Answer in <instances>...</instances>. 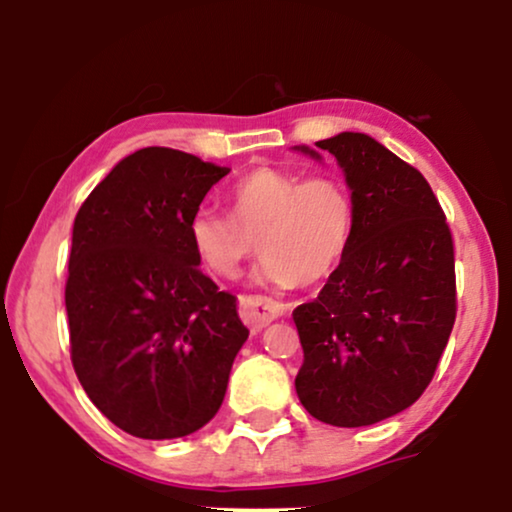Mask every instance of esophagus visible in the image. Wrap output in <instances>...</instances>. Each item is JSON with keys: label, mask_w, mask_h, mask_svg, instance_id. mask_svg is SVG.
I'll use <instances>...</instances> for the list:
<instances>
[{"label": "esophagus", "mask_w": 512, "mask_h": 512, "mask_svg": "<svg viewBox=\"0 0 512 512\" xmlns=\"http://www.w3.org/2000/svg\"><path fill=\"white\" fill-rule=\"evenodd\" d=\"M286 313L284 303H276L267 296H245L240 301V317H243L245 325L250 330H262L264 325L274 322L276 317H281Z\"/></svg>", "instance_id": "1"}]
</instances>
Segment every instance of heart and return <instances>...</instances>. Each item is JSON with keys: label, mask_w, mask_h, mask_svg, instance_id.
<instances>
[{"label": "heart", "mask_w": 512, "mask_h": 512, "mask_svg": "<svg viewBox=\"0 0 512 512\" xmlns=\"http://www.w3.org/2000/svg\"><path fill=\"white\" fill-rule=\"evenodd\" d=\"M231 216L197 209L187 236L199 264L216 279H236L260 240V279L274 286L317 284L349 250L356 228L354 192L334 173L303 175L262 166L228 192Z\"/></svg>", "instance_id": "heart-1"}]
</instances>
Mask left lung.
<instances>
[{
    "instance_id": "left-lung-1",
    "label": "left lung",
    "mask_w": 512,
    "mask_h": 512,
    "mask_svg": "<svg viewBox=\"0 0 512 512\" xmlns=\"http://www.w3.org/2000/svg\"><path fill=\"white\" fill-rule=\"evenodd\" d=\"M317 146L344 168L356 228L325 289L293 310L303 346L296 392L317 421L370 426L411 407L436 375L457 315L455 248L414 166L368 134Z\"/></svg>"
}]
</instances>
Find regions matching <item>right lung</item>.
I'll return each instance as SVG.
<instances>
[{"label":"right lung","mask_w":512,"mask_h":512,"mask_svg":"<svg viewBox=\"0 0 512 512\" xmlns=\"http://www.w3.org/2000/svg\"><path fill=\"white\" fill-rule=\"evenodd\" d=\"M231 168L146 146L122 158L74 219L64 303L88 399L129 436L209 424L248 327L202 274L187 223Z\"/></svg>","instance_id":"1"}]
</instances>
